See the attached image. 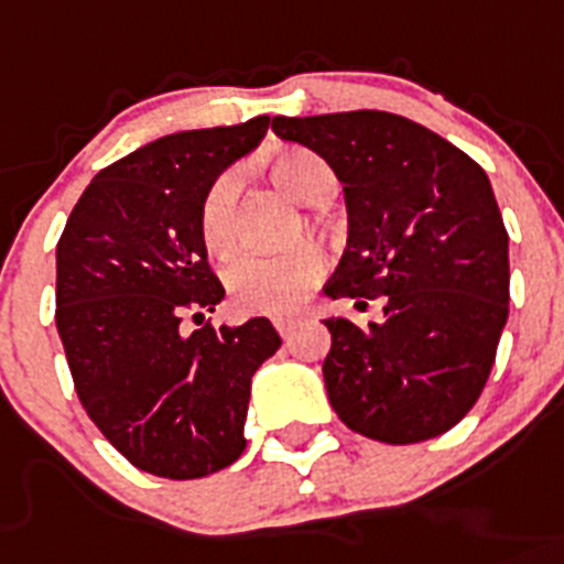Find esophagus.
<instances>
[{"mask_svg":"<svg viewBox=\"0 0 564 564\" xmlns=\"http://www.w3.org/2000/svg\"><path fill=\"white\" fill-rule=\"evenodd\" d=\"M272 323H275L278 334H281L283 339H289V336H292V330H294V325H297V319H294V317H275Z\"/></svg>","mask_w":564,"mask_h":564,"instance_id":"esophagus-1","label":"esophagus"}]
</instances>
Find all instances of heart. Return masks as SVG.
Listing matches in <instances>:
<instances>
[{
  "label": "heart",
  "mask_w": 564,
  "mask_h": 564,
  "mask_svg": "<svg viewBox=\"0 0 564 564\" xmlns=\"http://www.w3.org/2000/svg\"><path fill=\"white\" fill-rule=\"evenodd\" d=\"M275 177L300 203L314 205L334 172L306 150L283 152L272 163ZM239 172H225L210 183L199 205V236L205 250L228 256L239 236ZM325 256L314 241H300L281 252L245 250L225 267V286L236 308L250 314H289L303 303L308 286L323 272Z\"/></svg>",
  "instance_id": "obj_1"
}]
</instances>
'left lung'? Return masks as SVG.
Returning a JSON list of instances; mask_svg holds the SVG:
<instances>
[{"mask_svg": "<svg viewBox=\"0 0 564 564\" xmlns=\"http://www.w3.org/2000/svg\"><path fill=\"white\" fill-rule=\"evenodd\" d=\"M278 139L325 158L345 188L347 247L325 286L383 319H323L334 412L347 429L412 445L478 401L509 317V236L487 172L406 116H275Z\"/></svg>", "mask_w": 564, "mask_h": 564, "instance_id": "8db88e82", "label": "left lung"}]
</instances>
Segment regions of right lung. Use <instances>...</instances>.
Returning a JSON list of instances; mask_svg holds the SVG:
<instances>
[{
  "mask_svg": "<svg viewBox=\"0 0 564 564\" xmlns=\"http://www.w3.org/2000/svg\"><path fill=\"white\" fill-rule=\"evenodd\" d=\"M270 116L161 135L99 172L57 241V334L88 417L139 470L203 478L245 451L252 376L281 336L267 317L183 334L223 303L199 205L256 150Z\"/></svg>",
  "mask_w": 564,
  "mask_h": 564,
  "instance_id": "obj_1",
  "label": "right lung"
}]
</instances>
